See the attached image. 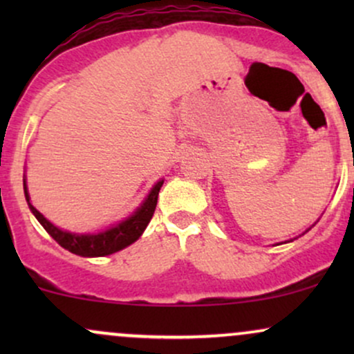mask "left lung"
Returning a JSON list of instances; mask_svg holds the SVG:
<instances>
[{"label": "left lung", "mask_w": 354, "mask_h": 354, "mask_svg": "<svg viewBox=\"0 0 354 354\" xmlns=\"http://www.w3.org/2000/svg\"><path fill=\"white\" fill-rule=\"evenodd\" d=\"M308 231V230H306ZM306 231H304V233H306ZM296 239V238H295ZM290 241H293V239H290ZM290 241H284V243H290Z\"/></svg>", "instance_id": "8db88e82"}]
</instances>
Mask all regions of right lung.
Instances as JSON below:
<instances>
[{
	"mask_svg": "<svg viewBox=\"0 0 354 354\" xmlns=\"http://www.w3.org/2000/svg\"><path fill=\"white\" fill-rule=\"evenodd\" d=\"M163 183L165 180L154 183L153 188L149 189L148 196H146L145 201L138 206L136 211H133V214H129L128 218L120 221L118 225L111 226V228L100 231V233H71V231L58 228V226L53 225L50 219L44 218L43 214L31 205L30 193H28L26 186V178H23V188L24 198H26L31 213L35 214V218L38 219L39 225L48 231V234H50L59 246H63L64 250H68L73 254L84 256V258H98V256H108L116 253V251L124 250L126 246L133 245L136 239H140L143 231L146 230V226H148V223L151 221L154 209H156L158 194H160Z\"/></svg>",
	"mask_w": 354,
	"mask_h": 354,
	"instance_id": "right-lung-1",
	"label": "right lung"
}]
</instances>
